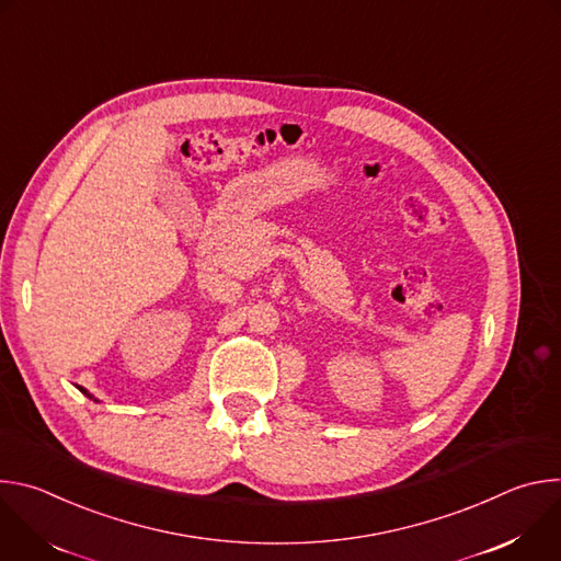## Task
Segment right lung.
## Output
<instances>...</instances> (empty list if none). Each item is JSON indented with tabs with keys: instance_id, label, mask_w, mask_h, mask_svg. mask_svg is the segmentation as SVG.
Returning <instances> with one entry per match:
<instances>
[{
	"instance_id": "obj_1",
	"label": "right lung",
	"mask_w": 561,
	"mask_h": 561,
	"mask_svg": "<svg viewBox=\"0 0 561 561\" xmlns=\"http://www.w3.org/2000/svg\"><path fill=\"white\" fill-rule=\"evenodd\" d=\"M79 390H82V392H84V394H87V397H91V399H93V394H91V392H89V390H84V388H79Z\"/></svg>"
}]
</instances>
